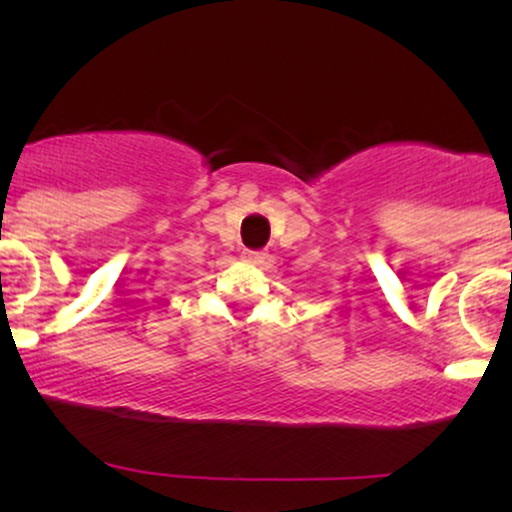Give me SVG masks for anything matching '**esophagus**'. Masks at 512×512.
<instances>
[{
  "mask_svg": "<svg viewBox=\"0 0 512 512\" xmlns=\"http://www.w3.org/2000/svg\"><path fill=\"white\" fill-rule=\"evenodd\" d=\"M243 260L248 262V264H267V260H269V255L267 252H255V250H248L243 255Z\"/></svg>",
  "mask_w": 512,
  "mask_h": 512,
  "instance_id": "34e87169",
  "label": "esophagus"
}]
</instances>
